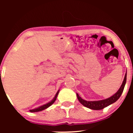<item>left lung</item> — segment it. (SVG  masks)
I'll return each mask as SVG.
<instances>
[{
  "label": "left lung",
  "mask_w": 133,
  "mask_h": 133,
  "mask_svg": "<svg viewBox=\"0 0 133 133\" xmlns=\"http://www.w3.org/2000/svg\"><path fill=\"white\" fill-rule=\"evenodd\" d=\"M126 73L127 72H126L124 80H123V83H122L120 88L113 96H111L110 97L106 99L100 101H86L83 99H82L81 97L79 96V94L77 93L76 94H77V97L79 101L84 106L89 108V109H93V110H101V109H103L104 108H106V107L109 106L111 104L115 103V102L119 98L120 96H121L122 93L123 92V90H124L125 84H126V76H127V74H126Z\"/></svg>",
  "instance_id": "obj_1"
}]
</instances>
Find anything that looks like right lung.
Segmentation results:
<instances>
[{
    "instance_id": "obj_1",
    "label": "right lung",
    "mask_w": 133,
    "mask_h": 133,
    "mask_svg": "<svg viewBox=\"0 0 133 133\" xmlns=\"http://www.w3.org/2000/svg\"><path fill=\"white\" fill-rule=\"evenodd\" d=\"M59 91H57V93H56V96H55V97H54V99H53L51 101H50L49 103H48L45 104H44V105H42V106H40V107H39V108H36V109H31V110H30V111H29L30 112H39V111H42V110H44V109H47V108H49V107L50 106H51V105L52 104L54 103L55 101L56 100V98H57L58 94H59Z\"/></svg>"
}]
</instances>
